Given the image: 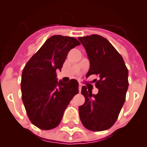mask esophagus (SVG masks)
Returning <instances> with one entry per match:
<instances>
[{"mask_svg": "<svg viewBox=\"0 0 147 147\" xmlns=\"http://www.w3.org/2000/svg\"><path fill=\"white\" fill-rule=\"evenodd\" d=\"M81 89H82V85H81V84H79V91H80V92L81 91Z\"/></svg>", "mask_w": 147, "mask_h": 147, "instance_id": "esophagus-1", "label": "esophagus"}]
</instances>
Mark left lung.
<instances>
[{"instance_id":"left-lung-1","label":"left lung","mask_w":147,"mask_h":147,"mask_svg":"<svg viewBox=\"0 0 147 147\" xmlns=\"http://www.w3.org/2000/svg\"><path fill=\"white\" fill-rule=\"evenodd\" d=\"M90 61L86 77L98 75L95 86L99 90L93 94L91 89L82 86L81 93L86 101L79 107L81 122L88 130L104 131L111 128L123 106L129 87L128 69L123 59L106 38L99 35L79 37Z\"/></svg>"}]
</instances>
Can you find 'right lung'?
Returning <instances> with one entry per match:
<instances>
[{
    "mask_svg": "<svg viewBox=\"0 0 147 147\" xmlns=\"http://www.w3.org/2000/svg\"><path fill=\"white\" fill-rule=\"evenodd\" d=\"M80 45L75 38L51 36L24 67L22 100L31 123L41 129L58 126L70 101L79 93L76 80L57 81L56 71H61L69 51Z\"/></svg>",
    "mask_w": 147,
    "mask_h": 147,
    "instance_id": "add662e5",
    "label": "right lung"
}]
</instances>
